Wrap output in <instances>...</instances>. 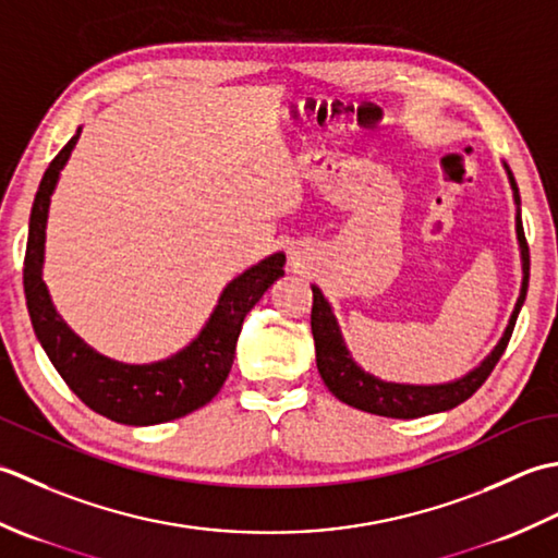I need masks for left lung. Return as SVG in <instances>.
I'll use <instances>...</instances> for the list:
<instances>
[{"label":"left lung","mask_w":558,"mask_h":558,"mask_svg":"<svg viewBox=\"0 0 558 558\" xmlns=\"http://www.w3.org/2000/svg\"><path fill=\"white\" fill-rule=\"evenodd\" d=\"M506 173L518 204L515 231H518L520 257H522V287H520L515 311L510 315L501 342L496 344V349L480 363V366L470 371L468 375H462L458 380L440 383V385H407V383L380 380L375 378V375L363 371L359 363L351 359L342 339V332H339L332 308H329V303L325 301L323 291L313 287L311 327H313V339H315V361H317V371H320L323 380L327 385V390L332 392L337 400H342L344 404L356 407L361 412H368V414L390 416V418H418L426 414L448 412V409L470 400V397L482 388L488 375H492L498 359L504 356V351L510 342V335H513V327H515L522 303H525L527 281H530V247L525 241V231H522L520 195H518L515 178L510 173L508 166H506Z\"/></svg>","instance_id":"8db88e82"}]
</instances>
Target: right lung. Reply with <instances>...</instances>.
Returning a JSON list of instances; mask_svg holds the SVG:
<instances>
[{
    "label": "right lung",
    "instance_id": "add662e5",
    "mask_svg": "<svg viewBox=\"0 0 558 558\" xmlns=\"http://www.w3.org/2000/svg\"><path fill=\"white\" fill-rule=\"evenodd\" d=\"M76 130L64 149L52 158L36 192L28 221V243L24 259V291L33 329L45 354L52 361L70 390L96 414L128 426H154L185 416L211 402L229 378L235 342L250 308L265 291L283 277L287 255L275 253L263 263L245 269L223 289L209 323L197 339L175 356L132 366L100 356L84 339H78L57 315L48 287L43 281L45 226H48L50 197L60 170L78 142Z\"/></svg>",
    "mask_w": 558,
    "mask_h": 558
}]
</instances>
